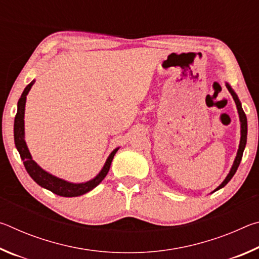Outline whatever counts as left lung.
<instances>
[{
    "instance_id": "obj_1",
    "label": "left lung",
    "mask_w": 259,
    "mask_h": 259,
    "mask_svg": "<svg viewBox=\"0 0 259 259\" xmlns=\"http://www.w3.org/2000/svg\"><path fill=\"white\" fill-rule=\"evenodd\" d=\"M226 87H227V89H229L230 94L232 95V97H233L234 102H235V104H236V107H238V111H239L240 122H241V140H240V145H239L238 154H236V157H235V161H234V163H233V166H232L231 171H230L229 175H227V177L225 178V181L223 182V183L221 184V185H219V186L216 188V191H218L219 188L224 187V186L226 185V184L231 181L232 177L234 176V174L236 172V170H238V168H239V164H240V162H241V159H242V154H243L245 144H247V133H248V128H247V126H248V125H247V116H245V114H244L243 109H242V106H241V103L239 102L238 96L235 95V93H234L233 90H232V88H231L229 84H226Z\"/></svg>"
}]
</instances>
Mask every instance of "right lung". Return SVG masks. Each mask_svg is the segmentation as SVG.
Instances as JSON below:
<instances>
[{
	"label": "right lung",
	"instance_id": "right-lung-1",
	"mask_svg": "<svg viewBox=\"0 0 259 259\" xmlns=\"http://www.w3.org/2000/svg\"><path fill=\"white\" fill-rule=\"evenodd\" d=\"M34 82L35 81L30 82L29 84L25 88L24 93L21 94V97L18 100V109H17V114L15 117V125H14L15 126L14 128L15 144H16L17 150L19 152L21 160L24 161L25 168L27 170L29 176L34 179L35 183H37L40 186L47 188V190L51 191L57 195L72 198V196H78V195L85 194L87 192L93 190V188L97 186L98 184L102 182L105 177H106V175L109 170V166H111L113 157L117 152V148L116 150H114L111 153V155L108 156L106 163H105L104 168L102 169V171L99 172L98 176L87 183H82V184L68 183L66 181H63V179H59L55 176H52V175L48 174L42 168H40V166L36 164V162L32 159V156H30L27 145H26L24 140V114H25L26 96H27L30 88H32V85L34 84Z\"/></svg>",
	"mask_w": 259,
	"mask_h": 259
}]
</instances>
